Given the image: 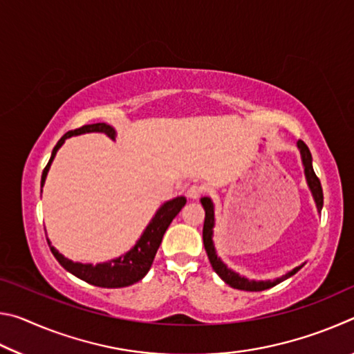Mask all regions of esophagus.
<instances>
[{
  "label": "esophagus",
  "instance_id": "obj_1",
  "mask_svg": "<svg viewBox=\"0 0 354 354\" xmlns=\"http://www.w3.org/2000/svg\"><path fill=\"white\" fill-rule=\"evenodd\" d=\"M205 185H201V184H192L190 187L187 189V195H189V198H192V200H196V198H200V196L205 194Z\"/></svg>",
  "mask_w": 354,
  "mask_h": 354
}]
</instances>
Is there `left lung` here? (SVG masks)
<instances>
[{
	"mask_svg": "<svg viewBox=\"0 0 354 354\" xmlns=\"http://www.w3.org/2000/svg\"><path fill=\"white\" fill-rule=\"evenodd\" d=\"M298 147H299V151H301V158H303V164H304V173H306L308 184H309L310 190H313V195L315 198L317 207H319V211H322L323 190H322L320 179H319V176L315 175V171L313 169V156H310L309 148L303 140H298ZM201 205H203V207H205V212H206L205 225H203V243H205V250L207 253L209 262H211V266L214 268V272L217 273L226 284H230L231 287H234V289H239V290L259 292V290L270 289V287L279 284L281 281L290 278L292 274H295L299 270V268H301V267H297L295 270L286 273L284 277L274 279V281H272V283H270V281H257V283H256V281H250L247 278L239 277L237 273L230 270V268H227L225 263L220 261V257H217V253H215L214 242H212V227H214V206H212V201L209 198H201Z\"/></svg>",
	"mask_w": 354,
	"mask_h": 354,
	"instance_id": "1",
	"label": "left lung"
}]
</instances>
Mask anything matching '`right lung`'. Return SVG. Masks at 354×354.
<instances>
[{
    "mask_svg": "<svg viewBox=\"0 0 354 354\" xmlns=\"http://www.w3.org/2000/svg\"><path fill=\"white\" fill-rule=\"evenodd\" d=\"M82 133H103L107 137H111V139L115 137V131L106 123L84 124L81 128L68 131L67 134H64L61 137V140L56 143V147L53 148L51 158L48 160V164L44 169V173H41V183H40L41 187H44L46 173L50 170V165L53 162V159H55L56 151L61 148L65 139H68L71 136L82 134ZM184 205H185L184 196H178L175 200L167 201L165 205L156 212L154 218L149 221V225L147 226L145 232L142 234L140 241L136 243V247L131 251H128L127 254H123L122 257L113 259L111 262L97 263V266H92V263L71 262L68 259H65L62 254H59L57 250L51 247V243L48 239L46 241L51 248V253L55 254L59 263H61L65 270L73 273L75 277L86 281L88 284H93L98 287H107V289L127 287L137 283V281H140L148 273L149 267H151V263L154 261V256L159 250V245L162 242V237L165 234L167 227L170 226L171 220L176 217L179 211L184 207Z\"/></svg>",
    "mask_w": 354,
    "mask_h": 354,
    "instance_id": "obj_1",
    "label": "right lung"
}]
</instances>
